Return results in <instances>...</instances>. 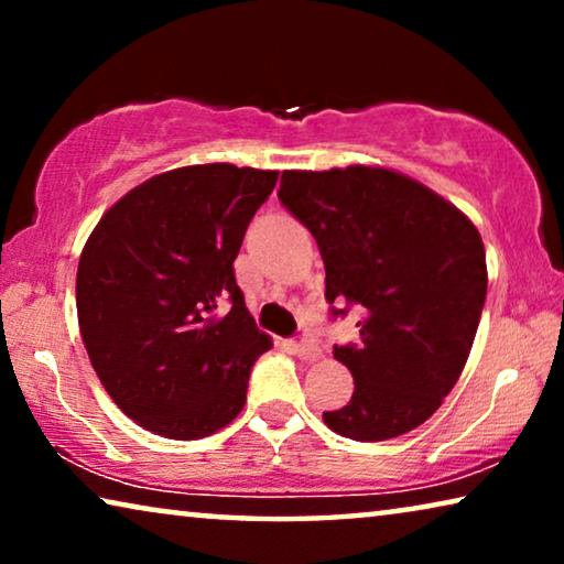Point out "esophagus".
I'll list each match as a JSON object with an SVG mask.
<instances>
[{
    "label": "esophagus",
    "instance_id": "1",
    "mask_svg": "<svg viewBox=\"0 0 564 564\" xmlns=\"http://www.w3.org/2000/svg\"><path fill=\"white\" fill-rule=\"evenodd\" d=\"M292 349H295V354H297V357L303 359V361H315V359L321 357L318 346H315L313 341H307V338H305V341H297L295 346H292Z\"/></svg>",
    "mask_w": 564,
    "mask_h": 564
}]
</instances>
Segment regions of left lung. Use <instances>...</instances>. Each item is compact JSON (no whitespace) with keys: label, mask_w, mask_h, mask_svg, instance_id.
<instances>
[{"label":"left lung","mask_w":564,"mask_h":564,"mask_svg":"<svg viewBox=\"0 0 564 564\" xmlns=\"http://www.w3.org/2000/svg\"><path fill=\"white\" fill-rule=\"evenodd\" d=\"M276 195L318 241L328 303L361 315L359 341L334 346L354 395L323 413L326 426L354 442L421 426L457 384L482 315L488 267L473 220L382 166L282 172Z\"/></svg>","instance_id":"left-lung-1"}]
</instances>
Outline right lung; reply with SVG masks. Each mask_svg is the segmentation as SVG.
<instances>
[{
    "instance_id": "add662e5",
    "label": "right lung",
    "mask_w": 564,
    "mask_h": 564,
    "mask_svg": "<svg viewBox=\"0 0 564 564\" xmlns=\"http://www.w3.org/2000/svg\"><path fill=\"white\" fill-rule=\"evenodd\" d=\"M280 172L234 164L151 176L102 215L76 272L82 341L128 419L189 442L241 413L257 328L234 261Z\"/></svg>"
}]
</instances>
